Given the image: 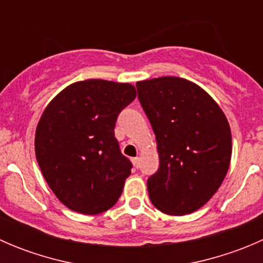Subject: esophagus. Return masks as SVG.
Segmentation results:
<instances>
[{"label": "esophagus", "instance_id": "1", "mask_svg": "<svg viewBox=\"0 0 263 263\" xmlns=\"http://www.w3.org/2000/svg\"><path fill=\"white\" fill-rule=\"evenodd\" d=\"M132 163H134V165H135V168H139V165H140V158H134L132 159Z\"/></svg>", "mask_w": 263, "mask_h": 263}]
</instances>
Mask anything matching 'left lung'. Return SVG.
Returning <instances> with one entry per match:
<instances>
[{
    "mask_svg": "<svg viewBox=\"0 0 263 263\" xmlns=\"http://www.w3.org/2000/svg\"><path fill=\"white\" fill-rule=\"evenodd\" d=\"M136 87L160 160L147 179L150 201L168 215L193 213L213 197L229 169L227 117L205 90L185 79L165 76Z\"/></svg>",
    "mask_w": 263,
    "mask_h": 263,
    "instance_id": "obj_1",
    "label": "left lung"
}]
</instances>
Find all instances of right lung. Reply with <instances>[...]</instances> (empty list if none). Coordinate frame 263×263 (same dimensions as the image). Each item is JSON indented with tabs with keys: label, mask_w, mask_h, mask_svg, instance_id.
Returning a JSON list of instances; mask_svg holds the SVG:
<instances>
[{
	"label": "right lung",
	"mask_w": 263,
	"mask_h": 263,
	"mask_svg": "<svg viewBox=\"0 0 263 263\" xmlns=\"http://www.w3.org/2000/svg\"><path fill=\"white\" fill-rule=\"evenodd\" d=\"M131 84L79 81L47 105L35 132V156L50 190L70 210L104 213L118 201L132 163L122 155L115 127L134 102Z\"/></svg>",
	"instance_id": "1"
}]
</instances>
